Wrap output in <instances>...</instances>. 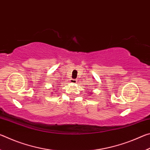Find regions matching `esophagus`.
<instances>
[{"instance_id":"34e87169","label":"esophagus","mask_w":150,"mask_h":150,"mask_svg":"<svg viewBox=\"0 0 150 150\" xmlns=\"http://www.w3.org/2000/svg\"><path fill=\"white\" fill-rule=\"evenodd\" d=\"M69 81L72 83H75L76 82H77V79H71Z\"/></svg>"}]
</instances>
